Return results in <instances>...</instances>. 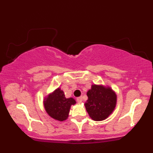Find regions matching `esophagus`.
<instances>
[{
    "instance_id": "esophagus-1",
    "label": "esophagus",
    "mask_w": 153,
    "mask_h": 153,
    "mask_svg": "<svg viewBox=\"0 0 153 153\" xmlns=\"http://www.w3.org/2000/svg\"><path fill=\"white\" fill-rule=\"evenodd\" d=\"M76 100H77V101H78V103H81L82 101V96H80V97L77 98Z\"/></svg>"
}]
</instances>
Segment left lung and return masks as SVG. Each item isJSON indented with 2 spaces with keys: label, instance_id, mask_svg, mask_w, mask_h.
Returning a JSON list of instances; mask_svg holds the SVG:
<instances>
[{
  "label": "left lung",
  "instance_id": "left-lung-1",
  "mask_svg": "<svg viewBox=\"0 0 153 153\" xmlns=\"http://www.w3.org/2000/svg\"><path fill=\"white\" fill-rule=\"evenodd\" d=\"M87 96L88 99L85 106L91 118L94 121L104 120L114 109L117 96L111 88L93 85L87 92Z\"/></svg>",
  "mask_w": 153,
  "mask_h": 153
}]
</instances>
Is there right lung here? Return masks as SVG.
<instances>
[{
    "label": "right lung",
    "mask_w": 153,
    "mask_h": 153,
    "mask_svg": "<svg viewBox=\"0 0 153 153\" xmlns=\"http://www.w3.org/2000/svg\"><path fill=\"white\" fill-rule=\"evenodd\" d=\"M75 103L73 98L66 99L64 92L57 88L45 101V107L51 117L62 122L68 118L71 105Z\"/></svg>",
    "instance_id": "add662e5"
}]
</instances>
